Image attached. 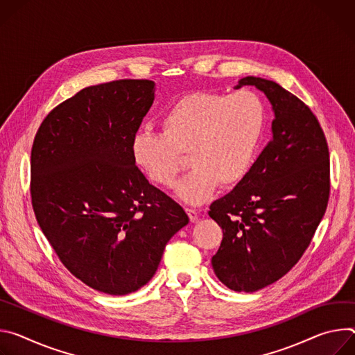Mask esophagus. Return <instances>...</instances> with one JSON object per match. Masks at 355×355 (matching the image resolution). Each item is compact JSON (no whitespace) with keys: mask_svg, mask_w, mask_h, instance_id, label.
<instances>
[{"mask_svg":"<svg viewBox=\"0 0 355 355\" xmlns=\"http://www.w3.org/2000/svg\"><path fill=\"white\" fill-rule=\"evenodd\" d=\"M186 213H187V216H189V218H190V221L191 223H194V221H198V211H196L194 209H186Z\"/></svg>","mask_w":355,"mask_h":355,"instance_id":"obj_1","label":"esophagus"}]
</instances>
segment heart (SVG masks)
<instances>
[{
    "mask_svg": "<svg viewBox=\"0 0 355 355\" xmlns=\"http://www.w3.org/2000/svg\"><path fill=\"white\" fill-rule=\"evenodd\" d=\"M266 107L251 90L232 94L193 92L173 101L161 118L162 132L139 131L132 156L150 182L171 186L193 168L175 191L187 205L211 198L217 186L232 187L251 172L266 128Z\"/></svg>",
    "mask_w": 355,
    "mask_h": 355,
    "instance_id": "b5f03b06",
    "label": "heart"
}]
</instances>
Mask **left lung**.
Masks as SVG:
<instances>
[{
  "instance_id": "8db88e82",
  "label": "left lung",
  "mask_w": 355,
  "mask_h": 355,
  "mask_svg": "<svg viewBox=\"0 0 355 355\" xmlns=\"http://www.w3.org/2000/svg\"><path fill=\"white\" fill-rule=\"evenodd\" d=\"M273 111L272 139L247 178L210 206L223 228L211 258L231 291L255 292L281 279L300 259L320 224L330 193L329 148L318 118L278 83L247 76Z\"/></svg>"
}]
</instances>
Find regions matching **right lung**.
I'll return each mask as SVG.
<instances>
[{
    "instance_id": "1",
    "label": "right lung",
    "mask_w": 355,
    "mask_h": 355,
    "mask_svg": "<svg viewBox=\"0 0 355 355\" xmlns=\"http://www.w3.org/2000/svg\"><path fill=\"white\" fill-rule=\"evenodd\" d=\"M155 82L90 86L53 108L31 153L36 220L63 265L87 286L123 296L155 275L184 210L137 168L132 139Z\"/></svg>"
}]
</instances>
